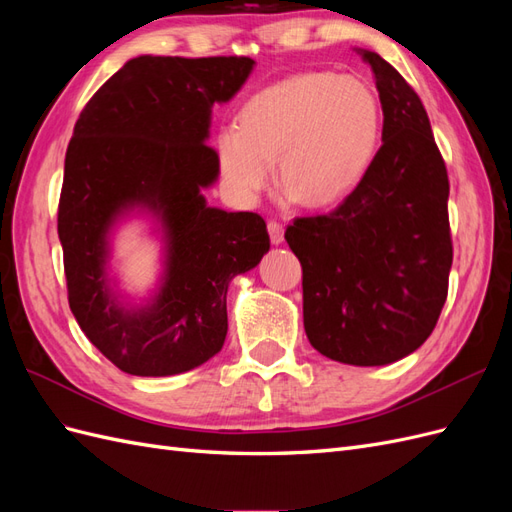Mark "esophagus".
<instances>
[{
    "mask_svg": "<svg viewBox=\"0 0 512 512\" xmlns=\"http://www.w3.org/2000/svg\"><path fill=\"white\" fill-rule=\"evenodd\" d=\"M267 228H269V237H271V243H273V245H280V243L284 241V226H282L280 222L271 220V222L267 224Z\"/></svg>",
    "mask_w": 512,
    "mask_h": 512,
    "instance_id": "34e87169",
    "label": "esophagus"
}]
</instances>
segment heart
<instances>
[{
    "label": "heart",
    "instance_id": "b5f03b06",
    "mask_svg": "<svg viewBox=\"0 0 512 512\" xmlns=\"http://www.w3.org/2000/svg\"><path fill=\"white\" fill-rule=\"evenodd\" d=\"M380 100L350 74L303 72L260 89L239 123L220 128V168L230 190L256 198L273 177L305 207H329L348 196L376 156Z\"/></svg>",
    "mask_w": 512,
    "mask_h": 512
}]
</instances>
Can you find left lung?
Instances as JSON below:
<instances>
[{"instance_id": "left-lung-1", "label": "left lung", "mask_w": 512, "mask_h": 512, "mask_svg": "<svg viewBox=\"0 0 512 512\" xmlns=\"http://www.w3.org/2000/svg\"><path fill=\"white\" fill-rule=\"evenodd\" d=\"M382 104V147L337 209L297 218L309 344L346 365H389L425 344L448 294V175L421 98L361 49Z\"/></svg>"}]
</instances>
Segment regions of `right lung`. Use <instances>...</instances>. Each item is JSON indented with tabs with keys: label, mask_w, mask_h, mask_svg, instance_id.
I'll return each mask as SVG.
<instances>
[{
	"label": "right lung",
	"mask_w": 512,
	"mask_h": 512,
	"mask_svg": "<svg viewBox=\"0 0 512 512\" xmlns=\"http://www.w3.org/2000/svg\"><path fill=\"white\" fill-rule=\"evenodd\" d=\"M250 57L130 59L91 98L66 151L57 232L70 309L108 361L132 376H175L209 361L228 331L226 292L269 252L258 213L209 207L220 175L207 145L213 104L228 102ZM149 210L165 232V275L143 308L118 301L105 273L110 230Z\"/></svg>",
	"instance_id": "1"
}]
</instances>
